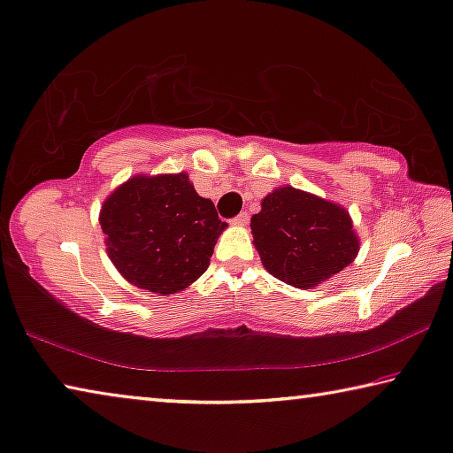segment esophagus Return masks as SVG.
<instances>
[{
  "mask_svg": "<svg viewBox=\"0 0 453 453\" xmlns=\"http://www.w3.org/2000/svg\"><path fill=\"white\" fill-rule=\"evenodd\" d=\"M248 221H250L248 211H242L240 215H235V218H234V224L235 226H248Z\"/></svg>",
  "mask_w": 453,
  "mask_h": 453,
  "instance_id": "34e87169",
  "label": "esophagus"
}]
</instances>
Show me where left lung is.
I'll use <instances>...</instances> for the list:
<instances>
[{
  "instance_id": "1",
  "label": "left lung",
  "mask_w": 453,
  "mask_h": 453,
  "mask_svg": "<svg viewBox=\"0 0 453 453\" xmlns=\"http://www.w3.org/2000/svg\"><path fill=\"white\" fill-rule=\"evenodd\" d=\"M250 227L265 268L296 288L342 273L360 250L346 209L288 185L262 199Z\"/></svg>"
}]
</instances>
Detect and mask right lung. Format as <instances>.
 I'll list each match as a JSON object with an SVG mask.
<instances>
[{"instance_id": "1", "label": "right lung", "mask_w": 453, "mask_h": 453, "mask_svg": "<svg viewBox=\"0 0 453 453\" xmlns=\"http://www.w3.org/2000/svg\"><path fill=\"white\" fill-rule=\"evenodd\" d=\"M99 224L119 274L160 296L183 291L205 273L227 227L185 173L126 180L104 201Z\"/></svg>"}]
</instances>
